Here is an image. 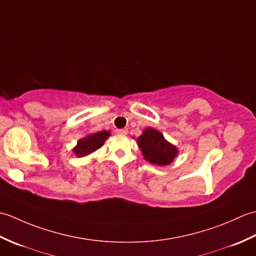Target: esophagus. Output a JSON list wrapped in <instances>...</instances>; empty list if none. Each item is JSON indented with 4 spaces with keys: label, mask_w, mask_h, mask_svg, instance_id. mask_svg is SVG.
I'll return each mask as SVG.
<instances>
[{
    "label": "esophagus",
    "mask_w": 256,
    "mask_h": 256,
    "mask_svg": "<svg viewBox=\"0 0 256 256\" xmlns=\"http://www.w3.org/2000/svg\"><path fill=\"white\" fill-rule=\"evenodd\" d=\"M128 128H121V130H116V134L118 135H126L128 134Z\"/></svg>",
    "instance_id": "34e87169"
}]
</instances>
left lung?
<instances>
[{
    "instance_id": "8db88e82",
    "label": "left lung",
    "mask_w": 256,
    "mask_h": 256,
    "mask_svg": "<svg viewBox=\"0 0 256 256\" xmlns=\"http://www.w3.org/2000/svg\"><path fill=\"white\" fill-rule=\"evenodd\" d=\"M136 143L144 160L153 165H170L178 155L176 146L168 142L162 132L153 128H145Z\"/></svg>"
}]
</instances>
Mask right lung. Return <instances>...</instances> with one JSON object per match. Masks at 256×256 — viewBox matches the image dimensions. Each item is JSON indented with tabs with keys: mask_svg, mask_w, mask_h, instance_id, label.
<instances>
[{
	"mask_svg": "<svg viewBox=\"0 0 256 256\" xmlns=\"http://www.w3.org/2000/svg\"><path fill=\"white\" fill-rule=\"evenodd\" d=\"M110 135V131H102L86 135L84 138L78 140L77 145L72 148L74 154L77 157H84L90 155L98 148H100Z\"/></svg>",
	"mask_w": 256,
	"mask_h": 256,
	"instance_id": "add662e5",
	"label": "right lung"
}]
</instances>
